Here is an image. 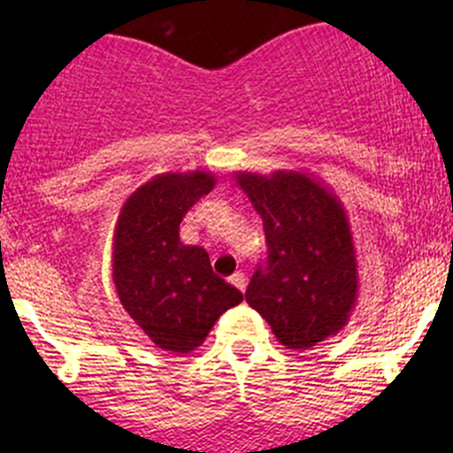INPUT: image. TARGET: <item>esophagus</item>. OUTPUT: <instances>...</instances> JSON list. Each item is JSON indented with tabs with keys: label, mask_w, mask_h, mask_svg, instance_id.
<instances>
[{
	"label": "esophagus",
	"mask_w": 453,
	"mask_h": 453,
	"mask_svg": "<svg viewBox=\"0 0 453 453\" xmlns=\"http://www.w3.org/2000/svg\"><path fill=\"white\" fill-rule=\"evenodd\" d=\"M230 282L236 287V289H241V291H245V287H248V278H245L243 272H234V273H232Z\"/></svg>",
	"instance_id": "obj_1"
}]
</instances>
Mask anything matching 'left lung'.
I'll return each mask as SVG.
<instances>
[{"label": "left lung", "mask_w": 453, "mask_h": 453, "mask_svg": "<svg viewBox=\"0 0 453 453\" xmlns=\"http://www.w3.org/2000/svg\"><path fill=\"white\" fill-rule=\"evenodd\" d=\"M263 219L267 263L245 300L287 349L307 350L349 324L359 273L353 232L340 197L311 173H234Z\"/></svg>", "instance_id": "8db88e82"}]
</instances>
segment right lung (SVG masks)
I'll return each instance as SVG.
<instances>
[{"label": "right lung", "instance_id": "1", "mask_svg": "<svg viewBox=\"0 0 453 453\" xmlns=\"http://www.w3.org/2000/svg\"><path fill=\"white\" fill-rule=\"evenodd\" d=\"M214 184L208 171L150 177L127 197L113 227L120 304L157 349L177 357L199 349L219 315L243 300L212 272L203 248L180 239L181 219Z\"/></svg>", "mask_w": 453, "mask_h": 453}]
</instances>
